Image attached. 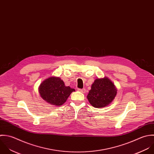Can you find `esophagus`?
Masks as SVG:
<instances>
[{"label":"esophagus","instance_id":"1","mask_svg":"<svg viewBox=\"0 0 154 154\" xmlns=\"http://www.w3.org/2000/svg\"><path fill=\"white\" fill-rule=\"evenodd\" d=\"M78 90L79 91H80V92L82 93H85V91H86L85 88H82V89H80V88H79Z\"/></svg>","mask_w":154,"mask_h":154}]
</instances>
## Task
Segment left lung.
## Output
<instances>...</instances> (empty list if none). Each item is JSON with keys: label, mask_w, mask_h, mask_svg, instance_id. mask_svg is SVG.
I'll use <instances>...</instances> for the list:
<instances>
[{"label": "left lung", "mask_w": 154, "mask_h": 154, "mask_svg": "<svg viewBox=\"0 0 154 154\" xmlns=\"http://www.w3.org/2000/svg\"><path fill=\"white\" fill-rule=\"evenodd\" d=\"M116 93L114 84L108 78L96 79L91 85L87 99L93 106L102 108L112 102Z\"/></svg>", "instance_id": "1"}]
</instances>
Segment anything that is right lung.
Instances as JSON below:
<instances>
[{
    "mask_svg": "<svg viewBox=\"0 0 154 154\" xmlns=\"http://www.w3.org/2000/svg\"><path fill=\"white\" fill-rule=\"evenodd\" d=\"M39 91L41 97L46 102L52 105L61 106L75 90L65 86L60 78L50 77L42 82Z\"/></svg>",
    "mask_w": 154,
    "mask_h": 154,
    "instance_id": "1",
    "label": "right lung"
}]
</instances>
